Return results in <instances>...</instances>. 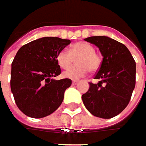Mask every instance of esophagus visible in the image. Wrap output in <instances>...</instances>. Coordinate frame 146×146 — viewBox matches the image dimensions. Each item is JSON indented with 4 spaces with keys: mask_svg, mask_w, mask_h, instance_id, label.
Listing matches in <instances>:
<instances>
[{
    "mask_svg": "<svg viewBox=\"0 0 146 146\" xmlns=\"http://www.w3.org/2000/svg\"><path fill=\"white\" fill-rule=\"evenodd\" d=\"M78 81H76V80H73L72 84H73V85H76V84H78Z\"/></svg>",
    "mask_w": 146,
    "mask_h": 146,
    "instance_id": "1",
    "label": "esophagus"
}]
</instances>
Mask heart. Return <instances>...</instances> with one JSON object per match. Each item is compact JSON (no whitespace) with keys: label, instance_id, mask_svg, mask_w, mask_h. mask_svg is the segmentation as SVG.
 Returning a JSON list of instances; mask_svg holds the SVG:
<instances>
[{"label":"heart","instance_id":"obj_1","mask_svg":"<svg viewBox=\"0 0 146 146\" xmlns=\"http://www.w3.org/2000/svg\"><path fill=\"white\" fill-rule=\"evenodd\" d=\"M77 58L76 63L78 65L62 73L64 78L78 80L84 77L89 71L94 73L100 68L101 59L95 52V48L89 43L82 41L73 44L70 51L66 49L62 50L58 53L56 60L62 68L67 69L73 65Z\"/></svg>","mask_w":146,"mask_h":146}]
</instances>
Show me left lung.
<instances>
[{
    "instance_id": "8db88e82",
    "label": "left lung",
    "mask_w": 146,
    "mask_h": 146,
    "mask_svg": "<svg viewBox=\"0 0 146 146\" xmlns=\"http://www.w3.org/2000/svg\"><path fill=\"white\" fill-rule=\"evenodd\" d=\"M84 40L97 46L103 59L95 77L100 81L90 83L82 100L92 115L111 118L121 113L130 101L135 87L136 63L124 44L108 36H91Z\"/></svg>"
}]
</instances>
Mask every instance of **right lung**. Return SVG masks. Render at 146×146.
<instances>
[{
  "label": "right lung",
  "instance_id": "add662e5",
  "mask_svg": "<svg viewBox=\"0 0 146 146\" xmlns=\"http://www.w3.org/2000/svg\"><path fill=\"white\" fill-rule=\"evenodd\" d=\"M70 43L58 37H43L17 52L12 63L11 90L17 107L28 117H44L61 106L72 81L53 78L61 73L56 56Z\"/></svg>",
  "mask_w": 146,
  "mask_h": 146
}]
</instances>
